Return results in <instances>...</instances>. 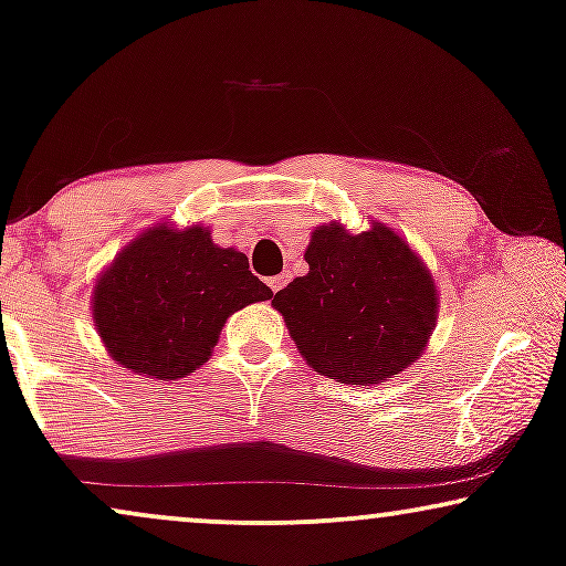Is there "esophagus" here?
<instances>
[{
    "label": "esophagus",
    "instance_id": "34e87169",
    "mask_svg": "<svg viewBox=\"0 0 566 566\" xmlns=\"http://www.w3.org/2000/svg\"><path fill=\"white\" fill-rule=\"evenodd\" d=\"M268 285L273 289V293H277L285 285V275H275V277H268Z\"/></svg>",
    "mask_w": 566,
    "mask_h": 566
}]
</instances>
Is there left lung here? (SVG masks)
<instances>
[{
    "mask_svg": "<svg viewBox=\"0 0 566 566\" xmlns=\"http://www.w3.org/2000/svg\"><path fill=\"white\" fill-rule=\"evenodd\" d=\"M304 260L308 273L277 291L273 306L316 374L370 386L420 358L438 322V289L407 239L381 221L360 234L329 221L312 231Z\"/></svg>",
    "mask_w": 566,
    "mask_h": 566,
    "instance_id": "1",
    "label": "left lung"
}]
</instances>
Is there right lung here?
<instances>
[{
    "label": "right lung",
    "mask_w": 566,
    "mask_h": 566,
    "mask_svg": "<svg viewBox=\"0 0 566 566\" xmlns=\"http://www.w3.org/2000/svg\"><path fill=\"white\" fill-rule=\"evenodd\" d=\"M273 298L234 247L211 229L154 223L115 254L92 289V322L105 350L130 374L175 381L211 358L239 308Z\"/></svg>",
    "instance_id": "1"
}]
</instances>
